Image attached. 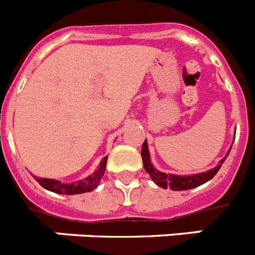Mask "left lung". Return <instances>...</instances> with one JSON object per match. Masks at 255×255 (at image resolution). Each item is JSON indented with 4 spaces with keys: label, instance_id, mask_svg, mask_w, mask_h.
I'll return each mask as SVG.
<instances>
[{
    "label": "left lung",
    "instance_id": "left-lung-1",
    "mask_svg": "<svg viewBox=\"0 0 255 255\" xmlns=\"http://www.w3.org/2000/svg\"><path fill=\"white\" fill-rule=\"evenodd\" d=\"M230 150H231V147H230L227 154L218 162V164L216 167L211 168V170L206 171V172L194 173V175H184V176H182V175H172V173L162 172V171L155 170V168L153 167L152 162H150V154L149 149H148L147 139L144 140L143 145H141V159H143L144 168H145V171L149 173V176L152 177V180L157 184V185L161 186V188L163 189L170 188L171 190L180 191L197 188V186L203 185L204 182L209 181V180L218 172V170L221 168V166H222V163L225 162L226 157L229 155Z\"/></svg>",
    "mask_w": 255,
    "mask_h": 255
}]
</instances>
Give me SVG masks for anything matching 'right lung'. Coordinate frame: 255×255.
<instances>
[{
	"label": "right lung",
	"mask_w": 255,
	"mask_h": 255,
	"mask_svg": "<svg viewBox=\"0 0 255 255\" xmlns=\"http://www.w3.org/2000/svg\"><path fill=\"white\" fill-rule=\"evenodd\" d=\"M106 164H107V155L103 157L101 161L100 166L94 171L92 175L83 180H79L76 182H71V184H64V182L58 181L55 179H46V177H37L33 175L35 180L40 184V186H43L44 189L57 194H66V195H75V194H83V193H88L92 191L98 186L101 179L105 175Z\"/></svg>",
	"instance_id": "right-lung-1"
}]
</instances>
